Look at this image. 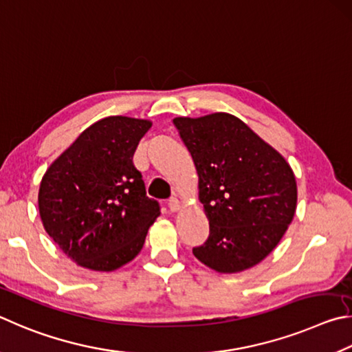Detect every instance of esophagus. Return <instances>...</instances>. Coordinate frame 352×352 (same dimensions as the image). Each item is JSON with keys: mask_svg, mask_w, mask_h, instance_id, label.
Listing matches in <instances>:
<instances>
[{"mask_svg": "<svg viewBox=\"0 0 352 352\" xmlns=\"http://www.w3.org/2000/svg\"><path fill=\"white\" fill-rule=\"evenodd\" d=\"M181 202H179V199L177 198H171L170 201H168V208L171 212H179L181 210Z\"/></svg>", "mask_w": 352, "mask_h": 352, "instance_id": "obj_1", "label": "esophagus"}]
</instances>
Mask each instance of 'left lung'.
<instances>
[{
    "label": "left lung",
    "instance_id": "obj_1",
    "mask_svg": "<svg viewBox=\"0 0 352 352\" xmlns=\"http://www.w3.org/2000/svg\"><path fill=\"white\" fill-rule=\"evenodd\" d=\"M198 173L210 235L193 249L219 274L256 266L292 223L297 182L287 160L229 113L173 119Z\"/></svg>",
    "mask_w": 352,
    "mask_h": 352
}]
</instances>
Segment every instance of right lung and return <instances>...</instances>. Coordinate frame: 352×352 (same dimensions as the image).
Instances as JSON below:
<instances>
[{
	"label": "right lung",
	"mask_w": 352,
	"mask_h": 352,
	"mask_svg": "<svg viewBox=\"0 0 352 352\" xmlns=\"http://www.w3.org/2000/svg\"><path fill=\"white\" fill-rule=\"evenodd\" d=\"M151 120L109 116L92 123L49 165L38 190L43 227L67 258L113 272L144 248L160 214L133 164Z\"/></svg>",
	"instance_id": "1"
}]
</instances>
